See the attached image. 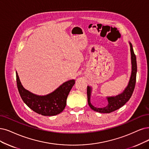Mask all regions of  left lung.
Here are the masks:
<instances>
[{"label": "left lung", "instance_id": "left-lung-1", "mask_svg": "<svg viewBox=\"0 0 149 149\" xmlns=\"http://www.w3.org/2000/svg\"><path fill=\"white\" fill-rule=\"evenodd\" d=\"M130 46L131 52V74L128 82V84L125 88V89L120 94L114 96H108L106 99L108 102V104L104 107H96L93 106L91 103V95L92 93V88L90 86H87V96H88V103L90 108L94 111L100 113H109L112 112L122 107L127 102L133 94L136 80V73H137V63L136 57L134 53L133 45L131 42H129Z\"/></svg>", "mask_w": 149, "mask_h": 149}]
</instances>
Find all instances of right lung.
Returning <instances> with one entry per match:
<instances>
[{
	"label": "right lung",
	"instance_id": "obj_1",
	"mask_svg": "<svg viewBox=\"0 0 149 149\" xmlns=\"http://www.w3.org/2000/svg\"><path fill=\"white\" fill-rule=\"evenodd\" d=\"M16 76L18 91L24 102L33 111L44 116H53L63 111L69 93L75 83V80H70L49 94L38 96L24 88L17 72H16Z\"/></svg>",
	"mask_w": 149,
	"mask_h": 149
}]
</instances>
